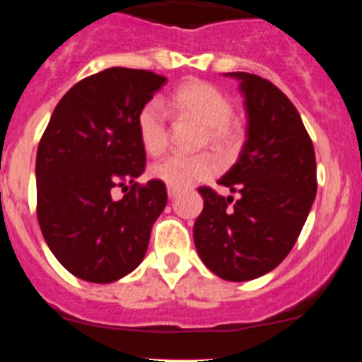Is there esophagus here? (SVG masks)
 I'll return each instance as SVG.
<instances>
[{"label":"esophagus","mask_w":362,"mask_h":362,"mask_svg":"<svg viewBox=\"0 0 362 362\" xmlns=\"http://www.w3.org/2000/svg\"><path fill=\"white\" fill-rule=\"evenodd\" d=\"M166 192H168V197H170V199H174V197L177 196V194H179V190H177V188H172V187H168V188H166Z\"/></svg>","instance_id":"obj_1"}]
</instances>
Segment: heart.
Listing matches in <instances>:
<instances>
[{"label":"heart","mask_w":362,"mask_h":362,"mask_svg":"<svg viewBox=\"0 0 362 362\" xmlns=\"http://www.w3.org/2000/svg\"><path fill=\"white\" fill-rule=\"evenodd\" d=\"M170 108L181 116L192 117L204 124L203 145H212L223 153L235 148L238 136L232 127L233 107L219 88L206 81L190 79L179 85L170 95ZM136 129L143 148L150 156H159L168 145V117L159 99H150L137 112ZM219 170L216 158L210 153H172L150 166V175L172 188H188L206 181Z\"/></svg>","instance_id":"b5f03b06"}]
</instances>
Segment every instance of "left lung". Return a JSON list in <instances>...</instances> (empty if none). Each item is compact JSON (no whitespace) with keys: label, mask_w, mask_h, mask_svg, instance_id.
I'll list each match as a JSON object with an SVG mask.
<instances>
[{"label":"left lung","mask_w":362,"mask_h":362,"mask_svg":"<svg viewBox=\"0 0 362 362\" xmlns=\"http://www.w3.org/2000/svg\"><path fill=\"white\" fill-rule=\"evenodd\" d=\"M226 76L239 81L248 124L238 163L217 183L239 197L201 187L194 243L209 270L239 283L264 276L290 254L315 199L317 168L292 101L255 74Z\"/></svg>","instance_id":"8db88e82"}]
</instances>
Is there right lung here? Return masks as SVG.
I'll use <instances>...</instances> for the list:
<instances>
[{"label": "right lung", "mask_w": 362, "mask_h": 362, "mask_svg": "<svg viewBox=\"0 0 362 362\" xmlns=\"http://www.w3.org/2000/svg\"><path fill=\"white\" fill-rule=\"evenodd\" d=\"M165 83L150 70L112 66L76 83L45 129L37 221L57 261L79 279L112 283L145 257L166 187L158 179L136 183L146 163L136 117ZM114 187L127 194L114 200Z\"/></svg>", "instance_id": "right-lung-1"}]
</instances>
